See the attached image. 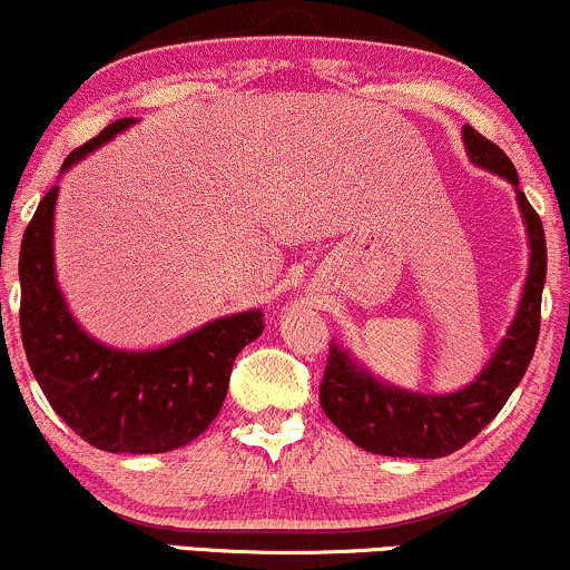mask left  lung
<instances>
[{"label":"left lung","instance_id":"obj_1","mask_svg":"<svg viewBox=\"0 0 570 570\" xmlns=\"http://www.w3.org/2000/svg\"><path fill=\"white\" fill-rule=\"evenodd\" d=\"M466 153L476 166L490 168L514 185L517 203L531 238V267L520 311L509 335L472 385L448 396H426L385 385L364 370L335 343H330L322 391V410L335 426L362 450L391 458H444L472 442L499 415L507 399L531 364L541 326V292L547 281V238L539 214L528 203L517 181L514 163L480 130L463 126Z\"/></svg>","mask_w":570,"mask_h":570}]
</instances>
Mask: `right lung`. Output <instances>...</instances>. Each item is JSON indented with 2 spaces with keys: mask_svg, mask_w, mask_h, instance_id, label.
I'll return each instance as SVG.
<instances>
[{
  "mask_svg": "<svg viewBox=\"0 0 570 570\" xmlns=\"http://www.w3.org/2000/svg\"><path fill=\"white\" fill-rule=\"evenodd\" d=\"M115 120L85 141L61 171L126 130ZM58 187L39 200L21 240V340L50 407L85 442L107 453H166L193 442L219 415L233 362L263 335V313L217 318L158 351H115L88 337L71 318L53 271Z\"/></svg>",
  "mask_w": 570,
  "mask_h": 570,
  "instance_id": "add662e5",
  "label": "right lung"
}]
</instances>
